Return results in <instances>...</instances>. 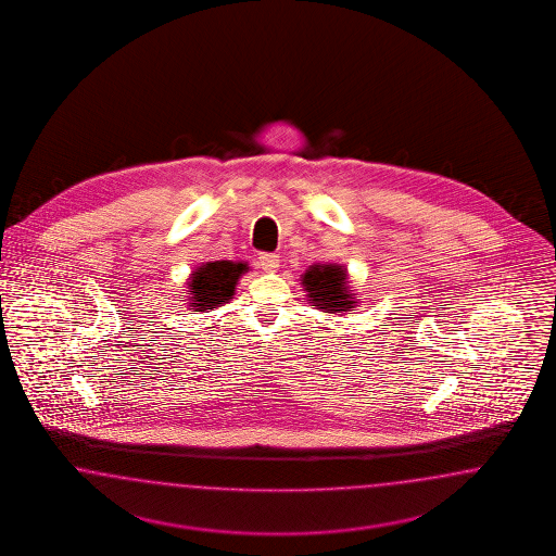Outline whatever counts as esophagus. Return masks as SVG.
<instances>
[{
  "label": "esophagus",
  "mask_w": 556,
  "mask_h": 556,
  "mask_svg": "<svg viewBox=\"0 0 556 556\" xmlns=\"http://www.w3.org/2000/svg\"><path fill=\"white\" fill-rule=\"evenodd\" d=\"M258 265L261 269L273 273V270L279 269V254L275 253H261L258 254Z\"/></svg>",
  "instance_id": "obj_1"
}]
</instances>
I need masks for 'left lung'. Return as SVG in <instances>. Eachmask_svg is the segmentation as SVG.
Segmentation results:
<instances>
[{
  "instance_id": "left-lung-1",
  "label": "left lung",
  "mask_w": 556,
  "mask_h": 556,
  "mask_svg": "<svg viewBox=\"0 0 556 556\" xmlns=\"http://www.w3.org/2000/svg\"><path fill=\"white\" fill-rule=\"evenodd\" d=\"M302 283L309 302L316 303V307L328 314L349 312L356 303L346 286V270L338 265L309 267L303 275Z\"/></svg>"
}]
</instances>
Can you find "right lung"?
Wrapping results in <instances>:
<instances>
[{
  "label": "right lung",
  "mask_w": 556,
  "mask_h": 556,
  "mask_svg": "<svg viewBox=\"0 0 556 556\" xmlns=\"http://www.w3.org/2000/svg\"><path fill=\"white\" fill-rule=\"evenodd\" d=\"M247 269L249 267L244 263L214 261L193 270L187 287L191 295L189 307L193 312H203V309L218 307L219 303L230 302L240 275Z\"/></svg>",
  "instance_id": "1"
}]
</instances>
